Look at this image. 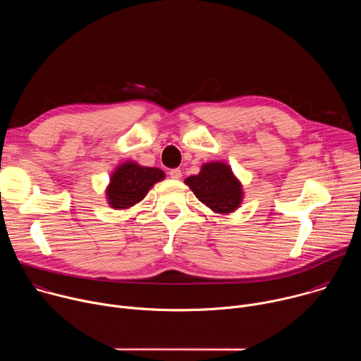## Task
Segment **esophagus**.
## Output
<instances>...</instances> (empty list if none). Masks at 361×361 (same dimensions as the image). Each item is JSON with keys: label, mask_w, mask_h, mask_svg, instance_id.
<instances>
[{"label": "esophagus", "mask_w": 361, "mask_h": 361, "mask_svg": "<svg viewBox=\"0 0 361 361\" xmlns=\"http://www.w3.org/2000/svg\"><path fill=\"white\" fill-rule=\"evenodd\" d=\"M169 174L173 180H180L181 178V170L180 169H173V170H170Z\"/></svg>", "instance_id": "esophagus-1"}]
</instances>
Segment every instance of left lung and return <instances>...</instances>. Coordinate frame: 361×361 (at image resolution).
Wrapping results in <instances>:
<instances>
[{
  "label": "left lung",
  "instance_id": "obj_1",
  "mask_svg": "<svg viewBox=\"0 0 361 361\" xmlns=\"http://www.w3.org/2000/svg\"><path fill=\"white\" fill-rule=\"evenodd\" d=\"M184 183L202 204L219 214L235 212L243 201V185L223 161L202 164L200 173L187 177Z\"/></svg>",
  "mask_w": 361,
  "mask_h": 361
}]
</instances>
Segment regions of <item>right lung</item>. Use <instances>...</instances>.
<instances>
[{
  "label": "right lung",
  "instance_id": "right-lung-1",
  "mask_svg": "<svg viewBox=\"0 0 361 361\" xmlns=\"http://www.w3.org/2000/svg\"><path fill=\"white\" fill-rule=\"evenodd\" d=\"M163 170L156 167H142L134 161L120 164L111 174L110 184L106 190L110 207L127 210L140 202L149 188L164 180Z\"/></svg>",
  "mask_w": 361,
  "mask_h": 361
}]
</instances>
